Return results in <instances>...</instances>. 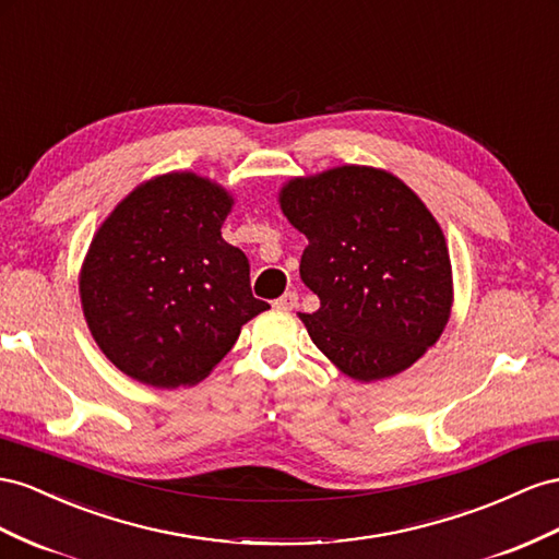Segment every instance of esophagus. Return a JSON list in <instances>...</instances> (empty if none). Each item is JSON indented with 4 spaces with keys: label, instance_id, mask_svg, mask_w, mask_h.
<instances>
[{
    "label": "esophagus",
    "instance_id": "1",
    "mask_svg": "<svg viewBox=\"0 0 559 559\" xmlns=\"http://www.w3.org/2000/svg\"><path fill=\"white\" fill-rule=\"evenodd\" d=\"M296 306H298V294L296 292H286L284 296H280L275 300V308H280V310H294Z\"/></svg>",
    "mask_w": 559,
    "mask_h": 559
}]
</instances>
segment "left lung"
I'll use <instances>...</instances> for the list:
<instances>
[{
	"label": "left lung",
	"instance_id": "obj_1",
	"mask_svg": "<svg viewBox=\"0 0 559 559\" xmlns=\"http://www.w3.org/2000/svg\"><path fill=\"white\" fill-rule=\"evenodd\" d=\"M280 206L308 237L300 280L320 310L300 312L312 343L350 379L409 369L449 322L454 282L447 239L397 176L345 164L280 190Z\"/></svg>",
	"mask_w": 559,
	"mask_h": 559
}]
</instances>
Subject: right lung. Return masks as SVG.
Returning a JSON list of instances; mask_svg holds the SVG:
<instances>
[{"mask_svg": "<svg viewBox=\"0 0 559 559\" xmlns=\"http://www.w3.org/2000/svg\"><path fill=\"white\" fill-rule=\"evenodd\" d=\"M230 209L218 183L174 171L129 192L94 235L80 275L84 317L131 379L200 383L270 308L251 294L245 251L221 237Z\"/></svg>", "mask_w": 559, "mask_h": 559, "instance_id": "add662e5", "label": "right lung"}]
</instances>
